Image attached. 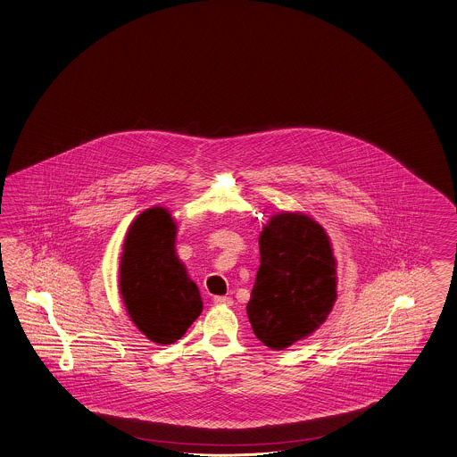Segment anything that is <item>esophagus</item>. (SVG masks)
<instances>
[{
    "label": "esophagus",
    "mask_w": 457,
    "mask_h": 457,
    "mask_svg": "<svg viewBox=\"0 0 457 457\" xmlns=\"http://www.w3.org/2000/svg\"><path fill=\"white\" fill-rule=\"evenodd\" d=\"M212 302L216 303V305H233V299L231 297H224V295H216Z\"/></svg>",
    "instance_id": "obj_1"
}]
</instances>
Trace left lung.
Masks as SVG:
<instances>
[{"label": "left lung", "mask_w": 457, "mask_h": 457, "mask_svg": "<svg viewBox=\"0 0 457 457\" xmlns=\"http://www.w3.org/2000/svg\"><path fill=\"white\" fill-rule=\"evenodd\" d=\"M261 266L247 302L257 338L272 350L311 337L337 301V259L322 224L302 212H274L259 236Z\"/></svg>", "instance_id": "obj_1"}]
</instances>
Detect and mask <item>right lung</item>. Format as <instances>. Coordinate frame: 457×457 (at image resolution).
<instances>
[{
    "mask_svg": "<svg viewBox=\"0 0 457 457\" xmlns=\"http://www.w3.org/2000/svg\"><path fill=\"white\" fill-rule=\"evenodd\" d=\"M179 226L165 206H152L129 226L123 239L119 290L135 327L158 345L179 340L203 311L175 243Z\"/></svg>",
    "mask_w": 457,
    "mask_h": 457,
    "instance_id": "add662e5",
    "label": "right lung"
}]
</instances>
